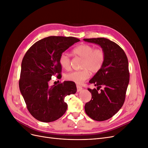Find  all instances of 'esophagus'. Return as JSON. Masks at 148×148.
Listing matches in <instances>:
<instances>
[{
    "label": "esophagus",
    "instance_id": "esophagus-1",
    "mask_svg": "<svg viewBox=\"0 0 148 148\" xmlns=\"http://www.w3.org/2000/svg\"><path fill=\"white\" fill-rule=\"evenodd\" d=\"M77 91H78V92L81 91L82 90V89H83L82 87L79 86V85H77Z\"/></svg>",
    "mask_w": 148,
    "mask_h": 148
}]
</instances>
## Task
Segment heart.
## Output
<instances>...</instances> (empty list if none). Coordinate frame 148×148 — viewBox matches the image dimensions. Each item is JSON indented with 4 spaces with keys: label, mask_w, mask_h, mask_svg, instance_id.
<instances>
[{
    "label": "heart",
    "mask_w": 148,
    "mask_h": 148,
    "mask_svg": "<svg viewBox=\"0 0 148 148\" xmlns=\"http://www.w3.org/2000/svg\"><path fill=\"white\" fill-rule=\"evenodd\" d=\"M75 55L83 59L82 69L79 71H73L66 75V79L77 84H82L93 73L99 71L104 64L106 55L101 49H95L92 46L82 44L75 47L73 50ZM59 64L65 70L71 68L70 58L66 53H62L59 57Z\"/></svg>",
    "instance_id": "heart-1"
}]
</instances>
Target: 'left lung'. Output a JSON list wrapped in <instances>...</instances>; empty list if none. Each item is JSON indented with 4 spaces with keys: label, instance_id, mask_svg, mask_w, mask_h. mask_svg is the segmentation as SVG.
<instances>
[{
    "label": "left lung",
    "instance_id": "8db88e82",
    "mask_svg": "<svg viewBox=\"0 0 148 148\" xmlns=\"http://www.w3.org/2000/svg\"><path fill=\"white\" fill-rule=\"evenodd\" d=\"M83 40L100 46L105 52L104 65L89 82L97 89H88L92 98L84 106L85 112L89 117L96 121H104L113 117L125 102L130 79L128 59L123 49L108 39ZM101 87L104 89L98 92Z\"/></svg>",
    "mask_w": 148,
    "mask_h": 148
}]
</instances>
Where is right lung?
<instances>
[{"label": "right lung", "mask_w": 148, "mask_h": 148, "mask_svg": "<svg viewBox=\"0 0 148 148\" xmlns=\"http://www.w3.org/2000/svg\"><path fill=\"white\" fill-rule=\"evenodd\" d=\"M80 40L74 37L49 36L35 42L21 62L19 88L29 113L42 122L60 118L67 109L65 96L77 92L72 82L49 86L52 76L62 71L59 57Z\"/></svg>", "instance_id": "right-lung-1"}]
</instances>
